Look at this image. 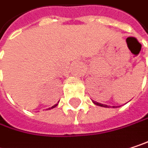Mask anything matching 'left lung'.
<instances>
[{
	"label": "left lung",
	"instance_id": "left-lung-1",
	"mask_svg": "<svg viewBox=\"0 0 148 148\" xmlns=\"http://www.w3.org/2000/svg\"><path fill=\"white\" fill-rule=\"evenodd\" d=\"M93 103H95V104H97V105H99V106H102V107H109L108 105H106V104H103V103H98V102H93Z\"/></svg>",
	"mask_w": 148,
	"mask_h": 148
}]
</instances>
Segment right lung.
<instances>
[{
    "label": "right lung",
    "instance_id": "right-lung-1",
    "mask_svg": "<svg viewBox=\"0 0 148 148\" xmlns=\"http://www.w3.org/2000/svg\"><path fill=\"white\" fill-rule=\"evenodd\" d=\"M56 105H57V104H55V105H54V106H52V107H51V109H52V108H55V107H56Z\"/></svg>",
    "mask_w": 148,
    "mask_h": 148
}]
</instances>
